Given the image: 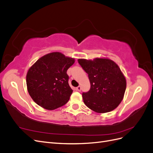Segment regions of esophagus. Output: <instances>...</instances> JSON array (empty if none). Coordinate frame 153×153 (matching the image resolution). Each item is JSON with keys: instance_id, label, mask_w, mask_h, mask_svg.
<instances>
[{"instance_id": "esophagus-1", "label": "esophagus", "mask_w": 153, "mask_h": 153, "mask_svg": "<svg viewBox=\"0 0 153 153\" xmlns=\"http://www.w3.org/2000/svg\"><path fill=\"white\" fill-rule=\"evenodd\" d=\"M76 90L77 91H81V87L80 86H78L76 88Z\"/></svg>"}]
</instances>
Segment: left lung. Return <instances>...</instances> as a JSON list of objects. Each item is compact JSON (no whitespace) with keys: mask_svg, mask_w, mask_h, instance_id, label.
<instances>
[{"mask_svg":"<svg viewBox=\"0 0 153 153\" xmlns=\"http://www.w3.org/2000/svg\"><path fill=\"white\" fill-rule=\"evenodd\" d=\"M78 61L91 83L89 91L82 94L85 105L99 114L116 108L126 88V78L117 64L108 58L78 59Z\"/></svg>","mask_w":153,"mask_h":153,"instance_id":"1","label":"left lung"}]
</instances>
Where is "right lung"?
<instances>
[{"label": "right lung", "instance_id": "1", "mask_svg": "<svg viewBox=\"0 0 153 153\" xmlns=\"http://www.w3.org/2000/svg\"><path fill=\"white\" fill-rule=\"evenodd\" d=\"M74 58L61 52H52L40 57L27 73V91L36 103L53 110L65 105L73 90L68 84L67 70L75 63Z\"/></svg>", "mask_w": 153, "mask_h": 153}]
</instances>
